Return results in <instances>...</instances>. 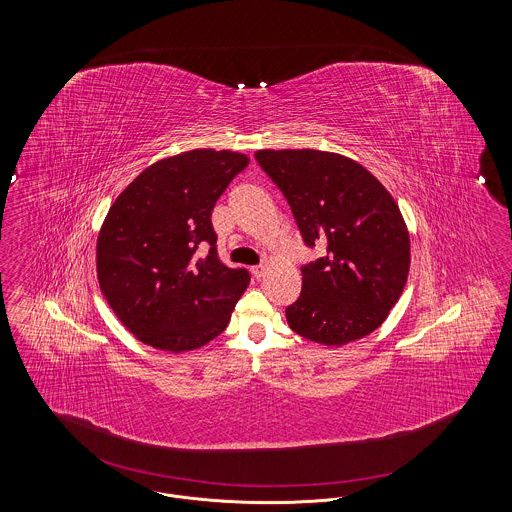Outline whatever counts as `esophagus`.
<instances>
[{
  "instance_id": "esophagus-1",
  "label": "esophagus",
  "mask_w": 512,
  "mask_h": 512,
  "mask_svg": "<svg viewBox=\"0 0 512 512\" xmlns=\"http://www.w3.org/2000/svg\"><path fill=\"white\" fill-rule=\"evenodd\" d=\"M265 270H267V268L263 267V265H259V267L251 268V274H253V276H255V278H257V280H259V278H263V274H265Z\"/></svg>"
}]
</instances>
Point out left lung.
<instances>
[{"label":"left lung","mask_w":512,"mask_h":512,"mask_svg":"<svg viewBox=\"0 0 512 512\" xmlns=\"http://www.w3.org/2000/svg\"><path fill=\"white\" fill-rule=\"evenodd\" d=\"M255 159L288 199L305 244H326L324 257L301 268V295L286 309L290 328L336 347L365 338L407 284L411 240L399 205L340 153L259 149Z\"/></svg>","instance_id":"obj_1"}]
</instances>
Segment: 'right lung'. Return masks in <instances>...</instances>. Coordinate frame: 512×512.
I'll return each instance as SVG.
<instances>
[{
  "mask_svg": "<svg viewBox=\"0 0 512 512\" xmlns=\"http://www.w3.org/2000/svg\"><path fill=\"white\" fill-rule=\"evenodd\" d=\"M249 157L192 149L140 172L99 230L96 267L109 307L140 341L182 353L215 340L249 284L217 255L211 213Z\"/></svg>",
  "mask_w": 512,
  "mask_h": 512,
  "instance_id": "add662e5",
  "label": "right lung"
}]
</instances>
